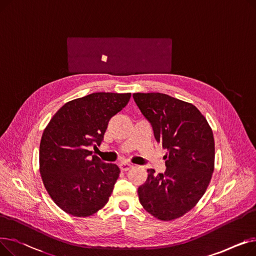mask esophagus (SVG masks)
Returning <instances> with one entry per match:
<instances>
[{
  "label": "esophagus",
  "mask_w": 256,
  "mask_h": 256,
  "mask_svg": "<svg viewBox=\"0 0 256 256\" xmlns=\"http://www.w3.org/2000/svg\"><path fill=\"white\" fill-rule=\"evenodd\" d=\"M132 167V165L128 164V163H121V164H119V168H120L121 170H122V171H128V170H130Z\"/></svg>",
  "instance_id": "1"
}]
</instances>
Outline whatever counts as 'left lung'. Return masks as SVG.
I'll return each mask as SVG.
<instances>
[{
	"mask_svg": "<svg viewBox=\"0 0 256 256\" xmlns=\"http://www.w3.org/2000/svg\"><path fill=\"white\" fill-rule=\"evenodd\" d=\"M134 100L150 124L158 143L167 150L164 173L148 169L138 188L142 206L154 217H182L204 194L214 172V142L206 119L192 104L167 94L134 93Z\"/></svg>",
	"mask_w": 256,
	"mask_h": 256,
	"instance_id": "8db88e82",
	"label": "left lung"
}]
</instances>
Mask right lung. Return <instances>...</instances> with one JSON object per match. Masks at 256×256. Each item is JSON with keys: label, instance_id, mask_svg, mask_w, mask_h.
<instances>
[{"label": "right lung", "instance_id": "add662e5", "mask_svg": "<svg viewBox=\"0 0 256 256\" xmlns=\"http://www.w3.org/2000/svg\"><path fill=\"white\" fill-rule=\"evenodd\" d=\"M130 93L96 92L66 102L44 130L40 174L61 210L88 217L109 200L120 170L87 150L100 145L109 120L128 104Z\"/></svg>", "mask_w": 256, "mask_h": 256}]
</instances>
